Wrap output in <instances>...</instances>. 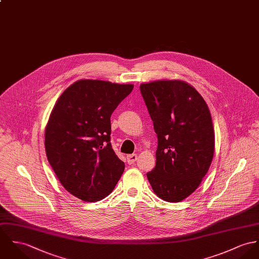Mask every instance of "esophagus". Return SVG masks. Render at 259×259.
Here are the masks:
<instances>
[{"instance_id":"esophagus-1","label":"esophagus","mask_w":259,"mask_h":259,"mask_svg":"<svg viewBox=\"0 0 259 259\" xmlns=\"http://www.w3.org/2000/svg\"><path fill=\"white\" fill-rule=\"evenodd\" d=\"M138 159V155L137 154H130L126 156V160H127V163L130 165L135 164V162L137 161Z\"/></svg>"}]
</instances>
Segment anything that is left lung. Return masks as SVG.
Returning a JSON list of instances; mask_svg holds the SVG:
<instances>
[{"instance_id": "obj_1", "label": "left lung", "mask_w": 259, "mask_h": 259, "mask_svg": "<svg viewBox=\"0 0 259 259\" xmlns=\"http://www.w3.org/2000/svg\"><path fill=\"white\" fill-rule=\"evenodd\" d=\"M140 89L158 141L156 164L147 179L160 199L182 201L198 188L212 163L214 134L209 108L183 81H154Z\"/></svg>"}]
</instances>
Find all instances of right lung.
<instances>
[{
    "label": "right lung",
    "instance_id": "right-lung-1",
    "mask_svg": "<svg viewBox=\"0 0 259 259\" xmlns=\"http://www.w3.org/2000/svg\"><path fill=\"white\" fill-rule=\"evenodd\" d=\"M134 85L79 80L57 100L46 128L49 164L73 196L95 202L117 185L124 163L111 144V116Z\"/></svg>",
    "mask_w": 259,
    "mask_h": 259
}]
</instances>
